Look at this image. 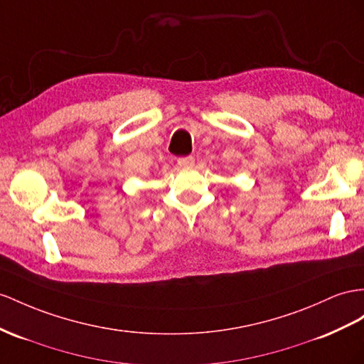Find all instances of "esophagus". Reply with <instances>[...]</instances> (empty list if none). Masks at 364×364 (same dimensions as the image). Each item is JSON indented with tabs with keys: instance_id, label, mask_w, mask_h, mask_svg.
I'll list each match as a JSON object with an SVG mask.
<instances>
[{
	"instance_id": "esophagus-1",
	"label": "esophagus",
	"mask_w": 364,
	"mask_h": 364,
	"mask_svg": "<svg viewBox=\"0 0 364 364\" xmlns=\"http://www.w3.org/2000/svg\"><path fill=\"white\" fill-rule=\"evenodd\" d=\"M195 164V158L193 156H181L178 158V166L183 167V169H191Z\"/></svg>"
}]
</instances>
